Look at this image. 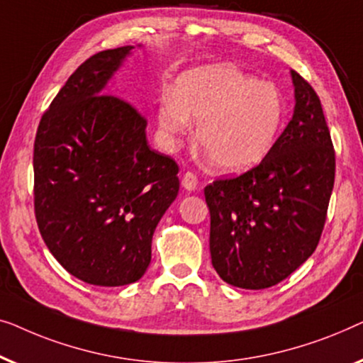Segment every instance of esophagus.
<instances>
[{
  "label": "esophagus",
  "mask_w": 363,
  "mask_h": 363,
  "mask_svg": "<svg viewBox=\"0 0 363 363\" xmlns=\"http://www.w3.org/2000/svg\"><path fill=\"white\" fill-rule=\"evenodd\" d=\"M181 184H182V187H184V189H187V191H196V189H197V184H199V179H197V176L194 174V172L187 171L186 174L182 176V181H181Z\"/></svg>",
  "instance_id": "34e87169"
}]
</instances>
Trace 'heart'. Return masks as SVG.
I'll return each instance as SVG.
<instances>
[{
    "label": "heart",
    "mask_w": 363,
    "mask_h": 363,
    "mask_svg": "<svg viewBox=\"0 0 363 363\" xmlns=\"http://www.w3.org/2000/svg\"><path fill=\"white\" fill-rule=\"evenodd\" d=\"M160 126L172 141L199 121L197 141L218 171L243 172L273 150L284 121V100L273 84L233 65H203L176 80L160 100Z\"/></svg>",
    "instance_id": "b5f03b06"
}]
</instances>
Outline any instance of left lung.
Listing matches in <instances>:
<instances>
[{
  "mask_svg": "<svg viewBox=\"0 0 363 363\" xmlns=\"http://www.w3.org/2000/svg\"><path fill=\"white\" fill-rule=\"evenodd\" d=\"M294 113L258 166L203 189L211 257L223 281L264 289L296 272L318 247L335 177V152L313 86L291 70Z\"/></svg>",
  "mask_w": 363,
  "mask_h": 363,
  "instance_id": "obj_1",
  "label": "left lung"
}]
</instances>
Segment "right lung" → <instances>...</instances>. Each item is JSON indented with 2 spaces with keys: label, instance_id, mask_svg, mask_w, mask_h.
<instances>
[{
  "label": "right lung",
  "instance_id": "obj_1",
  "mask_svg": "<svg viewBox=\"0 0 363 363\" xmlns=\"http://www.w3.org/2000/svg\"><path fill=\"white\" fill-rule=\"evenodd\" d=\"M135 49L101 50L70 75L34 141V212L54 258L82 281L125 286L179 192V167L151 150L146 120L106 84Z\"/></svg>",
  "mask_w": 363,
  "mask_h": 363
}]
</instances>
